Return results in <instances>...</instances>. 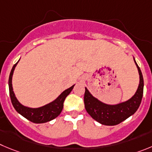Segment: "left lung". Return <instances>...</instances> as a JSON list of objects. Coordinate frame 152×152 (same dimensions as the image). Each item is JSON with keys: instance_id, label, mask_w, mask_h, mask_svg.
<instances>
[{"instance_id": "left-lung-1", "label": "left lung", "mask_w": 152, "mask_h": 152, "mask_svg": "<svg viewBox=\"0 0 152 152\" xmlns=\"http://www.w3.org/2000/svg\"><path fill=\"white\" fill-rule=\"evenodd\" d=\"M140 74V84L137 92L130 100L117 105H107L94 97L86 88L84 95L85 107L94 120L104 125L113 126L120 124L138 110L143 95V76L140 68L134 59Z\"/></svg>"}]
</instances>
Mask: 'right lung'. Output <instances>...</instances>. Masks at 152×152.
<instances>
[{
	"label": "right lung",
	"mask_w": 152,
	"mask_h": 152,
	"mask_svg": "<svg viewBox=\"0 0 152 152\" xmlns=\"http://www.w3.org/2000/svg\"><path fill=\"white\" fill-rule=\"evenodd\" d=\"M18 62L16 64H15L14 66H12L9 77L10 96L11 102H12V104L14 108H15V110L19 114L22 115L23 117H25V118L31 121V122L37 123V124L47 122V121H51L52 119L58 117L60 115V113H61L62 110H63L64 102L65 98L71 92L74 86H71V87L69 88L68 89L65 90L64 91L62 92L61 94V95L56 100H54L52 103H49V104L46 105V106H43L42 107L36 109L28 108V107H26V106H22L18 101L16 97H15V94H14L13 90H12V74H13L14 69H15V66L18 64Z\"/></svg>",
	"instance_id": "add662e5"
}]
</instances>
